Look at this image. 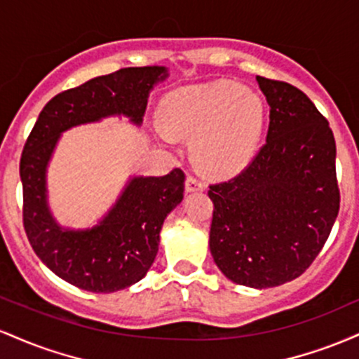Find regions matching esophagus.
<instances>
[{"mask_svg": "<svg viewBox=\"0 0 359 359\" xmlns=\"http://www.w3.org/2000/svg\"><path fill=\"white\" fill-rule=\"evenodd\" d=\"M205 185L204 182H201L199 179H196V177L189 175L187 179H185V191L187 192H199V191H204Z\"/></svg>", "mask_w": 359, "mask_h": 359, "instance_id": "esophagus-1", "label": "esophagus"}]
</instances>
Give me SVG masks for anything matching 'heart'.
Masks as SVG:
<instances>
[{
  "mask_svg": "<svg viewBox=\"0 0 359 359\" xmlns=\"http://www.w3.org/2000/svg\"><path fill=\"white\" fill-rule=\"evenodd\" d=\"M158 119L168 138H192L197 167L228 177L248 167L257 155L265 106L255 90L214 81L168 93L158 106Z\"/></svg>",
  "mask_w": 359,
  "mask_h": 359,
  "instance_id": "heart-1",
  "label": "heart"
}]
</instances>
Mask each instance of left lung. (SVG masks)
I'll return each mask as SVG.
<instances>
[{"instance_id":"8db88e82","label":"left lung","mask_w":359,"mask_h":359,"mask_svg":"<svg viewBox=\"0 0 359 359\" xmlns=\"http://www.w3.org/2000/svg\"><path fill=\"white\" fill-rule=\"evenodd\" d=\"M270 106L266 143L240 175L209 187V248L222 273L251 288L300 277L337 212L336 142L302 90L257 76Z\"/></svg>"}]
</instances>
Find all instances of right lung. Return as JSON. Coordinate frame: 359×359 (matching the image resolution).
Masks as SVG:
<instances>
[{"mask_svg": "<svg viewBox=\"0 0 359 359\" xmlns=\"http://www.w3.org/2000/svg\"><path fill=\"white\" fill-rule=\"evenodd\" d=\"M168 76L162 65L126 67L57 94L45 104L20 160L23 226L45 265L71 285L94 294L131 287L156 257L167 214L184 199L185 175H135L93 228H62L48 208L47 167L60 135L74 126L125 116L140 126L148 94Z\"/></svg>", "mask_w": 359, "mask_h": 359, "instance_id": "add662e5", "label": "right lung"}]
</instances>
